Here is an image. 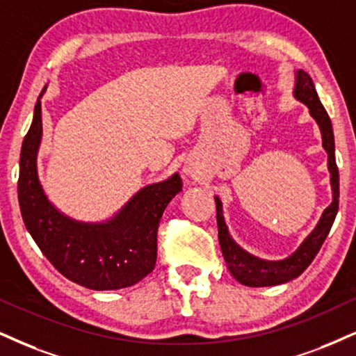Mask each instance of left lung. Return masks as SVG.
Here are the masks:
<instances>
[{
    "mask_svg": "<svg viewBox=\"0 0 356 356\" xmlns=\"http://www.w3.org/2000/svg\"><path fill=\"white\" fill-rule=\"evenodd\" d=\"M293 95L297 100L304 102L309 107L310 115L315 118L322 131L323 148L328 153V170H330V181H332V191H333V201L332 204L323 211L322 218H320L318 225L315 229L307 236V239L300 244V248L292 254L291 257L284 259V261H262V259L254 257L244 249H241L234 241L231 239L229 232H227V226L222 218V204L216 196V219H218V238L219 244H221L222 256L227 264V269L234 275L238 282L249 285V287H267V285H277L289 282V280L299 277L317 252L322 248L323 241L327 239L328 232L332 229L333 221H335L337 211H339V196H340V181H339V168H337L335 161V140H333V129L330 117L325 108H323L322 102H320L317 90H315L314 81L309 74L304 71H297L296 77V89H293Z\"/></svg>",
    "mask_w": 356,
    "mask_h": 356,
    "instance_id": "1",
    "label": "left lung"
}]
</instances>
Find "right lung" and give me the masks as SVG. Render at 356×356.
I'll return each mask as SVG.
<instances>
[{
  "instance_id": "add662e5",
  "label": "right lung",
  "mask_w": 356,
  "mask_h": 356,
  "mask_svg": "<svg viewBox=\"0 0 356 356\" xmlns=\"http://www.w3.org/2000/svg\"><path fill=\"white\" fill-rule=\"evenodd\" d=\"M41 137V100H38L33 124L21 147L17 200L26 229L47 261L64 277L92 291H117L147 277L156 262L161 214L181 191L178 173L140 190L108 221L79 222L57 211L44 195L36 165Z\"/></svg>"
}]
</instances>
